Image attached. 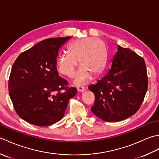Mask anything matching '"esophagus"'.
Here are the masks:
<instances>
[{"label": "esophagus", "mask_w": 159, "mask_h": 159, "mask_svg": "<svg viewBox=\"0 0 159 159\" xmlns=\"http://www.w3.org/2000/svg\"><path fill=\"white\" fill-rule=\"evenodd\" d=\"M77 91H78V92H84V91H85V87H83V86H80V85L78 86L77 87Z\"/></svg>", "instance_id": "1"}]
</instances>
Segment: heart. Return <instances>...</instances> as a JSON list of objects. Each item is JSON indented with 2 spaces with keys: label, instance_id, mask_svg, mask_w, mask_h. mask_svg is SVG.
<instances>
[{
  "label": "heart",
  "instance_id": "1",
  "mask_svg": "<svg viewBox=\"0 0 159 159\" xmlns=\"http://www.w3.org/2000/svg\"><path fill=\"white\" fill-rule=\"evenodd\" d=\"M68 53L63 54L58 60V70L69 78L74 76L79 65L81 66L76 75L75 83H85L92 74L96 76L104 70L108 59L106 45L102 40L93 38L78 39L68 46Z\"/></svg>",
  "mask_w": 159,
  "mask_h": 159
}]
</instances>
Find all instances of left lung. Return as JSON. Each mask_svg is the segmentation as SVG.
Wrapping results in <instances>:
<instances>
[{
    "label": "left lung",
    "instance_id": "8db88e82",
    "mask_svg": "<svg viewBox=\"0 0 159 159\" xmlns=\"http://www.w3.org/2000/svg\"><path fill=\"white\" fill-rule=\"evenodd\" d=\"M146 63L129 48L117 46L108 74L89 86L95 95L92 113L105 121H120L139 110L148 89Z\"/></svg>",
    "mask_w": 159,
    "mask_h": 159
}]
</instances>
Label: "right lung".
Listing matches in <instances>:
<instances>
[{
  "label": "right lung",
  "mask_w": 159,
  "mask_h": 159,
  "mask_svg": "<svg viewBox=\"0 0 159 159\" xmlns=\"http://www.w3.org/2000/svg\"><path fill=\"white\" fill-rule=\"evenodd\" d=\"M70 37L49 38L22 52L12 66L9 93L17 114L27 122L48 126L63 117L76 87L59 76L57 58Z\"/></svg>",
  "instance_id": "obj_1"
}]
</instances>
